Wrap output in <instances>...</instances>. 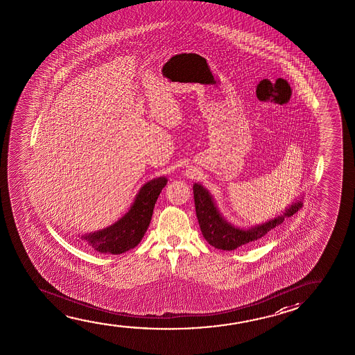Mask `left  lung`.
Wrapping results in <instances>:
<instances>
[{"mask_svg": "<svg viewBox=\"0 0 355 355\" xmlns=\"http://www.w3.org/2000/svg\"><path fill=\"white\" fill-rule=\"evenodd\" d=\"M193 191L196 201V217L199 221L201 233L206 242L221 250H234L244 244L259 241L262 236H266L268 232L272 231L273 228L282 225L284 218L293 216L303 206L302 200L295 201L281 216L275 217L273 220L252 227L249 230H243L239 227L233 226L221 216L215 202L212 200V196L202 185L196 183L193 185Z\"/></svg>", "mask_w": 355, "mask_h": 355, "instance_id": "8db88e82", "label": "left lung"}]
</instances>
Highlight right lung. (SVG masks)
I'll list each match as a JSON object with an SVG mask.
<instances>
[{
	"instance_id": "obj_1",
	"label": "right lung",
	"mask_w": 355,
	"mask_h": 355,
	"mask_svg": "<svg viewBox=\"0 0 355 355\" xmlns=\"http://www.w3.org/2000/svg\"><path fill=\"white\" fill-rule=\"evenodd\" d=\"M167 184V178L159 177L141 187L130 210L112 226L103 231L82 236L83 241L96 252L122 254L137 247L149 227L155 202Z\"/></svg>"
}]
</instances>
